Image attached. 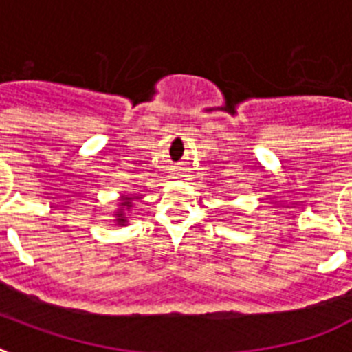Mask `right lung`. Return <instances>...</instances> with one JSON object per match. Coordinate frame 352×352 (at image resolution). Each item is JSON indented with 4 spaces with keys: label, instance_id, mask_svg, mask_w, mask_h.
Wrapping results in <instances>:
<instances>
[{
    "label": "right lung",
    "instance_id": "add662e5",
    "mask_svg": "<svg viewBox=\"0 0 352 352\" xmlns=\"http://www.w3.org/2000/svg\"><path fill=\"white\" fill-rule=\"evenodd\" d=\"M131 208V199L126 197V199H122V203H120V208H118V212L115 215H117V223L120 226L126 225V212L127 210Z\"/></svg>",
    "mask_w": 352,
    "mask_h": 352
}]
</instances>
